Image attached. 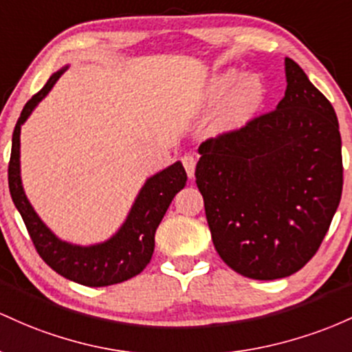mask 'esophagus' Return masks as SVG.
Listing matches in <instances>:
<instances>
[{"label": "esophagus", "instance_id": "1", "mask_svg": "<svg viewBox=\"0 0 352 352\" xmlns=\"http://www.w3.org/2000/svg\"><path fill=\"white\" fill-rule=\"evenodd\" d=\"M183 166H184V169H186V173H188V176L189 177H195V169H196V157L192 156V155H186V156H183Z\"/></svg>", "mask_w": 352, "mask_h": 352}]
</instances>
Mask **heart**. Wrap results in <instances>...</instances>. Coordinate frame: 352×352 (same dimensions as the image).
<instances>
[{
    "label": "heart",
    "mask_w": 352,
    "mask_h": 352,
    "mask_svg": "<svg viewBox=\"0 0 352 352\" xmlns=\"http://www.w3.org/2000/svg\"><path fill=\"white\" fill-rule=\"evenodd\" d=\"M241 71L226 69L214 74L203 91V101L214 104L226 98L221 106L216 124L221 131H232L244 126L261 106L264 88L256 76H246L241 82Z\"/></svg>",
    "instance_id": "b5f03b06"
}]
</instances>
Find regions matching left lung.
Instances as JSON below:
<instances>
[{
  "label": "left lung",
  "instance_id": "left-lung-1",
  "mask_svg": "<svg viewBox=\"0 0 352 352\" xmlns=\"http://www.w3.org/2000/svg\"><path fill=\"white\" fill-rule=\"evenodd\" d=\"M286 80L278 108L201 143L195 173L221 259L261 281L306 266L342 192L333 104L291 58Z\"/></svg>",
  "mask_w": 352,
  "mask_h": 352
}]
</instances>
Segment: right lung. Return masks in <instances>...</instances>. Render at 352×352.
<instances>
[{"mask_svg": "<svg viewBox=\"0 0 352 352\" xmlns=\"http://www.w3.org/2000/svg\"><path fill=\"white\" fill-rule=\"evenodd\" d=\"M63 71L65 69L51 74L48 82L26 102L14 126L11 157L8 164V184L11 197L25 221L34 250L51 270L63 278L91 287L128 281L140 274L151 261L155 251V232L173 197L186 184V171L183 164L175 163L164 171L149 177L134 201V206L123 228L106 243L81 248L59 241L38 218L23 191L19 177V131L34 106L48 94Z\"/></svg>", "mask_w": 352, "mask_h": 352, "instance_id": "obj_1", "label": "right lung"}]
</instances>
